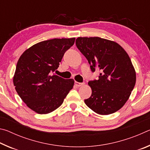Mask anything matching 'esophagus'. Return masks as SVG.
<instances>
[{
	"mask_svg": "<svg viewBox=\"0 0 150 150\" xmlns=\"http://www.w3.org/2000/svg\"><path fill=\"white\" fill-rule=\"evenodd\" d=\"M75 85L77 86V87H81V86L84 85V83H79V82H77V81H75Z\"/></svg>",
	"mask_w": 150,
	"mask_h": 150,
	"instance_id": "esophagus-1",
	"label": "esophagus"
}]
</instances>
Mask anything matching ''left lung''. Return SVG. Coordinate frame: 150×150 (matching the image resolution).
I'll return each mask as SVG.
<instances>
[{
    "instance_id": "8db88e82",
    "label": "left lung",
    "mask_w": 150,
    "mask_h": 150,
    "mask_svg": "<svg viewBox=\"0 0 150 150\" xmlns=\"http://www.w3.org/2000/svg\"><path fill=\"white\" fill-rule=\"evenodd\" d=\"M75 44L91 71H100L98 80L88 83L92 94L85 100L86 105L100 115L120 110L130 97L136 80L128 54L118 43L99 37H79Z\"/></svg>"
}]
</instances>
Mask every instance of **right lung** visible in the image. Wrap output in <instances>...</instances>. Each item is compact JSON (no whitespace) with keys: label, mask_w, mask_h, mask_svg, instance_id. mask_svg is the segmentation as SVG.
<instances>
[{"label":"right lung","mask_w":150,"mask_h":150,"mask_svg":"<svg viewBox=\"0 0 150 150\" xmlns=\"http://www.w3.org/2000/svg\"><path fill=\"white\" fill-rule=\"evenodd\" d=\"M75 38H55L37 43L25 50L18 61L13 83L21 99L40 115L62 105L75 81L52 75Z\"/></svg>","instance_id":"add662e5"}]
</instances>
